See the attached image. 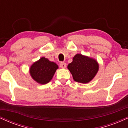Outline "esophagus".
Listing matches in <instances>:
<instances>
[{
    "mask_svg": "<svg viewBox=\"0 0 128 128\" xmlns=\"http://www.w3.org/2000/svg\"><path fill=\"white\" fill-rule=\"evenodd\" d=\"M60 67H61V68H66V64L64 62H61L60 64Z\"/></svg>",
    "mask_w": 128,
    "mask_h": 128,
    "instance_id": "1",
    "label": "esophagus"
}]
</instances>
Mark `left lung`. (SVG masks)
<instances>
[{
  "label": "left lung",
  "instance_id": "8db88e82",
  "mask_svg": "<svg viewBox=\"0 0 128 128\" xmlns=\"http://www.w3.org/2000/svg\"><path fill=\"white\" fill-rule=\"evenodd\" d=\"M67 68L76 82L86 84L96 75L99 70V65L95 60L81 54H76Z\"/></svg>",
  "mask_w": 128,
  "mask_h": 128
}]
</instances>
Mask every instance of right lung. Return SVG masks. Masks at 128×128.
Instances as JSON below:
<instances>
[{
	"mask_svg": "<svg viewBox=\"0 0 128 128\" xmlns=\"http://www.w3.org/2000/svg\"><path fill=\"white\" fill-rule=\"evenodd\" d=\"M58 66L55 62L42 57L34 62L30 68V74L32 78L41 84L48 83L55 74Z\"/></svg>",
	"mask_w": 128,
	"mask_h": 128,
	"instance_id": "right-lung-1",
	"label": "right lung"
}]
</instances>
